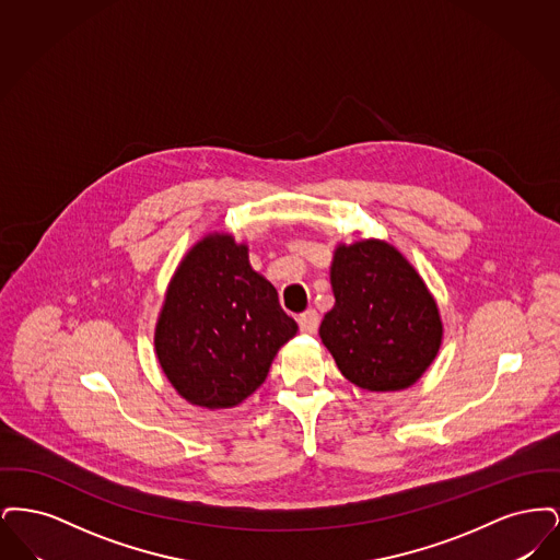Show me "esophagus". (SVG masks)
Returning a JSON list of instances; mask_svg holds the SVG:
<instances>
[{"label": "esophagus", "instance_id": "1", "mask_svg": "<svg viewBox=\"0 0 560 560\" xmlns=\"http://www.w3.org/2000/svg\"><path fill=\"white\" fill-rule=\"evenodd\" d=\"M298 325L302 334H315L319 327V313L315 308L304 311L302 315H298Z\"/></svg>", "mask_w": 560, "mask_h": 560}]
</instances>
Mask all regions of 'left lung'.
<instances>
[{
    "mask_svg": "<svg viewBox=\"0 0 560 560\" xmlns=\"http://www.w3.org/2000/svg\"><path fill=\"white\" fill-rule=\"evenodd\" d=\"M336 304L320 320L323 345L359 388L411 386L434 361L443 325L424 281L384 241L340 245L331 265Z\"/></svg>",
    "mask_w": 560,
    "mask_h": 560,
    "instance_id": "8db88e82",
    "label": "left lung"
}]
</instances>
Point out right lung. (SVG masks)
I'll return each mask as SVG.
<instances>
[{
	"label": "right lung",
	"mask_w": 560,
	"mask_h": 560,
	"mask_svg": "<svg viewBox=\"0 0 560 560\" xmlns=\"http://www.w3.org/2000/svg\"><path fill=\"white\" fill-rule=\"evenodd\" d=\"M298 325L231 235L199 241L176 270L155 329L161 370L188 402L247 399Z\"/></svg>",
	"instance_id": "1"
}]
</instances>
